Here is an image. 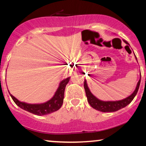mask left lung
<instances>
[{
  "label": "left lung",
  "instance_id": "left-lung-1",
  "mask_svg": "<svg viewBox=\"0 0 146 146\" xmlns=\"http://www.w3.org/2000/svg\"><path fill=\"white\" fill-rule=\"evenodd\" d=\"M123 42L126 44H129V43L127 41L123 40ZM135 58L137 60V58L135 56ZM141 81V77L139 78V80L137 84V86L135 88V90L134 92L129 96L127 97L126 98L121 100L118 101H102L98 99L96 97H95L88 87L86 80H84V90L86 92V95L87 100L90 105L93 108H94L97 110L102 111V112H113V111H115L119 110L123 108H124L129 104L133 99L134 98L135 95L137 94V91H138L139 84H140Z\"/></svg>",
  "mask_w": 146,
  "mask_h": 146
}]
</instances>
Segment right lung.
Wrapping results in <instances>:
<instances>
[{
	"mask_svg": "<svg viewBox=\"0 0 146 146\" xmlns=\"http://www.w3.org/2000/svg\"><path fill=\"white\" fill-rule=\"evenodd\" d=\"M70 80V77L67 78L60 83L58 88L57 89L55 94L49 101L40 104H30L25 102H21L10 94L12 99L18 106L25 110L37 115H44L52 113L60 108L63 104L64 98V90L66 86Z\"/></svg>",
	"mask_w": 146,
	"mask_h": 146,
	"instance_id": "1",
	"label": "right lung"
}]
</instances>
